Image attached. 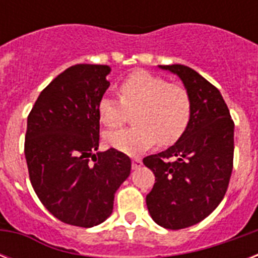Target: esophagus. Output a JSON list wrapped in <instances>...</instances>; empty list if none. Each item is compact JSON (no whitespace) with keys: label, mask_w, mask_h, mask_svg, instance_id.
Returning <instances> with one entry per match:
<instances>
[{"label":"esophagus","mask_w":258,"mask_h":258,"mask_svg":"<svg viewBox=\"0 0 258 258\" xmlns=\"http://www.w3.org/2000/svg\"><path fill=\"white\" fill-rule=\"evenodd\" d=\"M142 166V159L141 158H135V159H133V169L137 170L139 169Z\"/></svg>","instance_id":"1"}]
</instances>
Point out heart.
<instances>
[{"instance_id":"obj_1","label":"heart","mask_w":258,"mask_h":258,"mask_svg":"<svg viewBox=\"0 0 258 258\" xmlns=\"http://www.w3.org/2000/svg\"><path fill=\"white\" fill-rule=\"evenodd\" d=\"M119 99L104 96L97 104L105 127L117 128L133 113L131 128L112 131L105 143L127 155H139L155 143L167 147L183 137L191 119V99L184 87L147 71H135L117 87Z\"/></svg>"}]
</instances>
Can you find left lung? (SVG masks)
<instances>
[{"label": "left lung", "instance_id": "1", "mask_svg": "<svg viewBox=\"0 0 258 258\" xmlns=\"http://www.w3.org/2000/svg\"><path fill=\"white\" fill-rule=\"evenodd\" d=\"M159 67L183 82L191 119L175 145L143 159L155 175L146 204L158 225L178 230L205 220L224 198L233 170L234 121L220 91L198 72L180 64Z\"/></svg>", "mask_w": 258, "mask_h": 258}]
</instances>
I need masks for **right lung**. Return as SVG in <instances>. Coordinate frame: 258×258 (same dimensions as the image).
Masks as SVG:
<instances>
[{
  "instance_id": "add662e5",
  "label": "right lung",
  "mask_w": 258,
  "mask_h": 258,
  "mask_svg": "<svg viewBox=\"0 0 258 258\" xmlns=\"http://www.w3.org/2000/svg\"><path fill=\"white\" fill-rule=\"evenodd\" d=\"M108 66L76 64L42 89L28 115L25 158L30 183L46 210L64 224L92 228L111 216L131 159L115 149L96 153L97 104Z\"/></svg>"
}]
</instances>
